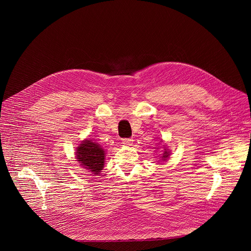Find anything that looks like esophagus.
<instances>
[{"label": "esophagus", "instance_id": "obj_1", "mask_svg": "<svg viewBox=\"0 0 251 251\" xmlns=\"http://www.w3.org/2000/svg\"><path fill=\"white\" fill-rule=\"evenodd\" d=\"M132 142H133L132 138H123L122 139V143L124 144V146H131Z\"/></svg>", "mask_w": 251, "mask_h": 251}]
</instances>
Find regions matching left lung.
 <instances>
[{
	"label": "left lung",
	"instance_id": "8db88e82",
	"mask_svg": "<svg viewBox=\"0 0 251 251\" xmlns=\"http://www.w3.org/2000/svg\"><path fill=\"white\" fill-rule=\"evenodd\" d=\"M163 148H164V153L161 155V157H159L161 162H162V161H163V162H164V161H167V160L169 159L170 154H171L170 150H168V148H167L166 146H163ZM155 149H156V150H159L160 148H156V147H155ZM160 161H159V162H160Z\"/></svg>",
	"mask_w": 251,
	"mask_h": 251
}]
</instances>
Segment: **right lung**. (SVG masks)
<instances>
[{
    "instance_id": "right-lung-1",
    "label": "right lung",
    "mask_w": 251,
    "mask_h": 251,
    "mask_svg": "<svg viewBox=\"0 0 251 251\" xmlns=\"http://www.w3.org/2000/svg\"><path fill=\"white\" fill-rule=\"evenodd\" d=\"M75 159L83 169L98 176L104 166L105 151L100 143L85 138L76 147Z\"/></svg>"
}]
</instances>
